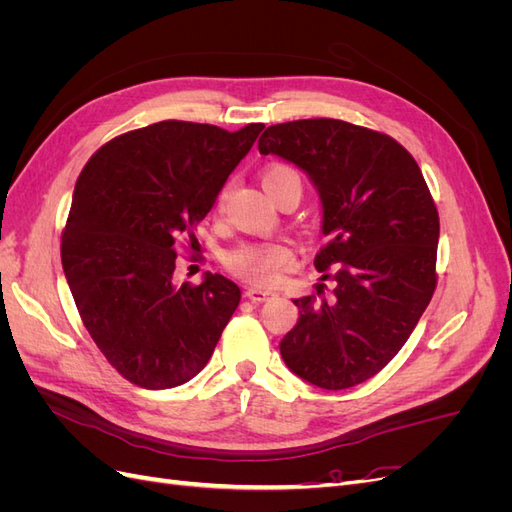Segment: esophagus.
<instances>
[{
	"mask_svg": "<svg viewBox=\"0 0 512 512\" xmlns=\"http://www.w3.org/2000/svg\"><path fill=\"white\" fill-rule=\"evenodd\" d=\"M245 297L250 299V301H254V303H262V301L271 299L273 292H271V290H265V288H247V290H245Z\"/></svg>",
	"mask_w": 512,
	"mask_h": 512,
	"instance_id": "esophagus-1",
	"label": "esophagus"
}]
</instances>
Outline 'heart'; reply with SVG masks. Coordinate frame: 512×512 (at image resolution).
I'll list each match as a JSON object with an SVG mask.
<instances>
[{"instance_id":"obj_1","label":"heart","mask_w":512,"mask_h":512,"mask_svg":"<svg viewBox=\"0 0 512 512\" xmlns=\"http://www.w3.org/2000/svg\"><path fill=\"white\" fill-rule=\"evenodd\" d=\"M262 185L273 200L277 196L294 190L301 196V175L288 164H269L262 170ZM290 250L282 243H252L241 245L226 254V267L241 280L256 286H271L277 273L290 262Z\"/></svg>"}]
</instances>
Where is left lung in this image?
<instances>
[{
  "instance_id": "obj_1",
  "label": "left lung",
  "mask_w": 512,
  "mask_h": 512,
  "mask_svg": "<svg viewBox=\"0 0 512 512\" xmlns=\"http://www.w3.org/2000/svg\"><path fill=\"white\" fill-rule=\"evenodd\" d=\"M303 168L322 200L314 258L331 294L294 299L280 344L299 378L342 391L376 376L408 342L438 284L440 218L421 168L395 138L342 119L277 123L258 141Z\"/></svg>"
}]
</instances>
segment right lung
Masks as SVG:
<instances>
[{"label": "right lung", "instance_id": "1", "mask_svg": "<svg viewBox=\"0 0 512 512\" xmlns=\"http://www.w3.org/2000/svg\"><path fill=\"white\" fill-rule=\"evenodd\" d=\"M262 128L158 121L102 145L76 181L61 265L91 339L136 386L192 380L235 314V282L207 271L177 286L173 273L179 239L198 243L194 228Z\"/></svg>", "mask_w": 512, "mask_h": 512}]
</instances>
